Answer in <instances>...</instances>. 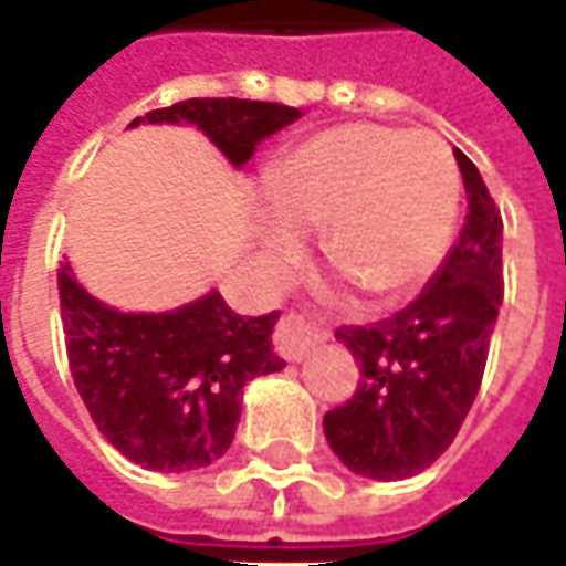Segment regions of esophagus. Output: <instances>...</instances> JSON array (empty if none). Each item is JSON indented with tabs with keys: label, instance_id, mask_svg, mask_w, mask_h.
I'll use <instances>...</instances> for the list:
<instances>
[{
	"label": "esophagus",
	"instance_id": "esophagus-1",
	"mask_svg": "<svg viewBox=\"0 0 566 566\" xmlns=\"http://www.w3.org/2000/svg\"><path fill=\"white\" fill-rule=\"evenodd\" d=\"M319 328H313L303 316H294V313L275 325V350L279 357L291 363H301L319 344Z\"/></svg>",
	"mask_w": 566,
	"mask_h": 566
}]
</instances>
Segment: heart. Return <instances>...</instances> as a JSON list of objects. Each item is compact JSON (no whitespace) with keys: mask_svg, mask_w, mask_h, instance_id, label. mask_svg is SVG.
Returning <instances> with one entry per match:
<instances>
[{"mask_svg":"<svg viewBox=\"0 0 566 566\" xmlns=\"http://www.w3.org/2000/svg\"><path fill=\"white\" fill-rule=\"evenodd\" d=\"M263 228L265 260L287 269L301 256L293 231H318L325 263L391 301L439 269L460 206V175L439 137L388 125H342L313 134L272 166Z\"/></svg>","mask_w":566,"mask_h":566,"instance_id":"b5f03b06","label":"heart"}]
</instances>
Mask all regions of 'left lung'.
Returning a JSON list of instances; mask_svg holds the SVG:
<instances>
[{"mask_svg":"<svg viewBox=\"0 0 566 566\" xmlns=\"http://www.w3.org/2000/svg\"><path fill=\"white\" fill-rule=\"evenodd\" d=\"M467 222L417 301L369 328L335 338L360 363L357 395L322 419L328 448L357 476L395 482L422 473L448 451L476 400L497 306L501 216L479 168L454 149Z\"/></svg>","mask_w":566,"mask_h":566,"instance_id":"obj_1","label":"left lung"}]
</instances>
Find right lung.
Listing matches in <instances>:
<instances>
[{"label": "right lung", "instance_id": "1", "mask_svg": "<svg viewBox=\"0 0 566 566\" xmlns=\"http://www.w3.org/2000/svg\"><path fill=\"white\" fill-rule=\"evenodd\" d=\"M301 108L256 99H185L137 125H190L234 168H244ZM59 301L74 385L108 444L156 473L209 467L231 448L244 385L284 369L272 350L279 310L241 316L209 291L163 313H125L59 269Z\"/></svg>", "mask_w": 566, "mask_h": 566}]
</instances>
